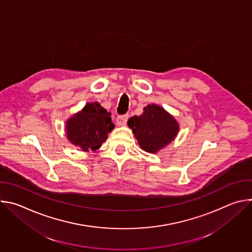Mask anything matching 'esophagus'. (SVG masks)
Returning a JSON list of instances; mask_svg holds the SVG:
<instances>
[{
  "label": "esophagus",
  "instance_id": "34e87169",
  "mask_svg": "<svg viewBox=\"0 0 252 252\" xmlns=\"http://www.w3.org/2000/svg\"><path fill=\"white\" fill-rule=\"evenodd\" d=\"M127 120H128V116L127 115H124V116H119L118 119H117V123L119 126H125L127 123Z\"/></svg>",
  "mask_w": 252,
  "mask_h": 252
}]
</instances>
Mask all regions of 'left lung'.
Segmentation results:
<instances>
[{
    "instance_id": "left-lung-1",
    "label": "left lung",
    "mask_w": 252,
    "mask_h": 252,
    "mask_svg": "<svg viewBox=\"0 0 252 252\" xmlns=\"http://www.w3.org/2000/svg\"><path fill=\"white\" fill-rule=\"evenodd\" d=\"M138 146L142 151L157 154L175 139L179 124L162 106L156 103L143 107L140 116H133L127 122Z\"/></svg>"
}]
</instances>
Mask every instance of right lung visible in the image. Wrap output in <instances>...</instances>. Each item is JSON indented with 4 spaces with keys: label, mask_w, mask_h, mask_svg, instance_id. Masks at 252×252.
<instances>
[{
    "label": "right lung",
    "mask_w": 252,
    "mask_h": 252,
    "mask_svg": "<svg viewBox=\"0 0 252 252\" xmlns=\"http://www.w3.org/2000/svg\"><path fill=\"white\" fill-rule=\"evenodd\" d=\"M112 114L99 102H88L83 109L65 122V134L70 143L89 153L98 150L115 128Z\"/></svg>",
    "instance_id": "obj_1"
}]
</instances>
